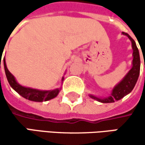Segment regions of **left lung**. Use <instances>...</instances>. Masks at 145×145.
Wrapping results in <instances>:
<instances>
[{"instance_id": "obj_1", "label": "left lung", "mask_w": 145, "mask_h": 145, "mask_svg": "<svg viewBox=\"0 0 145 145\" xmlns=\"http://www.w3.org/2000/svg\"><path fill=\"white\" fill-rule=\"evenodd\" d=\"M123 35H126L129 39H130L131 43H132V48H133V66L131 68V70L128 72V74L124 76V78L117 85L114 86V88L112 89V94L107 97H104V98H99L95 96L90 95V97L95 100H97L100 102L102 103H111V102H114L115 101H118L120 99H122L123 97H125L126 95H128L129 93H130L132 90L133 89L138 75H139V71H140V57H139V52L138 49L137 48V45L135 44V41L131 38L130 36L127 33H123ZM143 53V52H142ZM144 55V54H143ZM144 68H145V61H144Z\"/></svg>"}]
</instances>
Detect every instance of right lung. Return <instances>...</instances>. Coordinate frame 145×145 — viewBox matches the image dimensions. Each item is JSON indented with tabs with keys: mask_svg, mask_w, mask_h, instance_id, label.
Instances as JSON below:
<instances>
[{
	"mask_svg": "<svg viewBox=\"0 0 145 145\" xmlns=\"http://www.w3.org/2000/svg\"><path fill=\"white\" fill-rule=\"evenodd\" d=\"M3 63H4V69H5L6 75H7V80H8L10 86L22 97L33 101H45L51 100V99H53V98H54V97H56L58 96L60 89H54V90H51V91H40V90L33 89V88L25 87V86H21L20 84L17 83V81L16 80V79H15L14 76L12 75V74L8 71V69L7 67V65H6L5 58L3 59ZM63 80H64V77L62 78V81Z\"/></svg>",
	"mask_w": 145,
	"mask_h": 145,
	"instance_id": "right-lung-1",
	"label": "right lung"
}]
</instances>
